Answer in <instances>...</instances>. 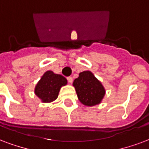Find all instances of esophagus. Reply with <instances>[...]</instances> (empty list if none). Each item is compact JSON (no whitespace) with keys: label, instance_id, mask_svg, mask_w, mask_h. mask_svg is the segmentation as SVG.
I'll use <instances>...</instances> for the list:
<instances>
[{"label":"esophagus","instance_id":"34e87169","mask_svg":"<svg viewBox=\"0 0 149 149\" xmlns=\"http://www.w3.org/2000/svg\"><path fill=\"white\" fill-rule=\"evenodd\" d=\"M67 80H68V81H69L70 84L72 83V81H73V79H72V77H69L67 78Z\"/></svg>","mask_w":149,"mask_h":149}]
</instances>
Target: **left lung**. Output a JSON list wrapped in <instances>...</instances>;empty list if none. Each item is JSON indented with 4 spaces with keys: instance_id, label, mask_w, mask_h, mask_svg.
Segmentation results:
<instances>
[{
    "instance_id": "8db88e82",
    "label": "left lung",
    "mask_w": 149,
    "mask_h": 149,
    "mask_svg": "<svg viewBox=\"0 0 149 149\" xmlns=\"http://www.w3.org/2000/svg\"><path fill=\"white\" fill-rule=\"evenodd\" d=\"M72 85L75 88L78 100L84 106L99 105L105 96L104 87L91 71L80 72Z\"/></svg>"
}]
</instances>
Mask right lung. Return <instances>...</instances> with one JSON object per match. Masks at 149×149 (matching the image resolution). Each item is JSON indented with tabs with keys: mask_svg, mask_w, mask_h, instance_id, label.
I'll list each match as a JSON object with an SVG mask.
<instances>
[{
	"mask_svg": "<svg viewBox=\"0 0 149 149\" xmlns=\"http://www.w3.org/2000/svg\"><path fill=\"white\" fill-rule=\"evenodd\" d=\"M68 83L65 77L55 74L53 71H47L38 80L35 88V94L41 102L49 103L57 100L61 87Z\"/></svg>",
	"mask_w": 149,
	"mask_h": 149,
	"instance_id": "right-lung-1",
	"label": "right lung"
}]
</instances>
